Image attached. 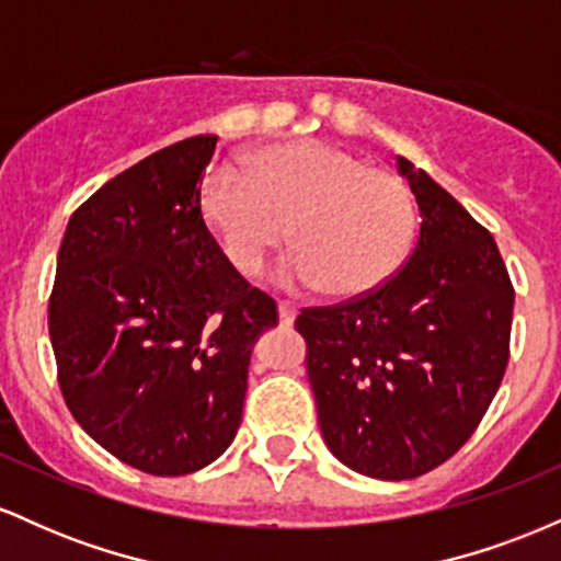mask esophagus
Wrapping results in <instances>:
<instances>
[{
    "mask_svg": "<svg viewBox=\"0 0 561 561\" xmlns=\"http://www.w3.org/2000/svg\"><path fill=\"white\" fill-rule=\"evenodd\" d=\"M276 311H279V324H282V327H293V321H295V308L289 306V302H279V308H276Z\"/></svg>",
    "mask_w": 561,
    "mask_h": 561,
    "instance_id": "34e87169",
    "label": "esophagus"
}]
</instances>
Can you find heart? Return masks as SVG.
Returning a JSON list of instances; mask_svg holds the SVG:
<instances>
[{"label": "heart", "mask_w": 561, "mask_h": 561, "mask_svg": "<svg viewBox=\"0 0 561 561\" xmlns=\"http://www.w3.org/2000/svg\"><path fill=\"white\" fill-rule=\"evenodd\" d=\"M242 169L244 179L218 169L199 186V216L234 272H259L289 234L282 282L347 300L375 293L409 259L416 208L396 173L321 139L261 147Z\"/></svg>", "instance_id": "obj_1"}]
</instances>
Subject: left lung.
<instances>
[{"mask_svg":"<svg viewBox=\"0 0 561 561\" xmlns=\"http://www.w3.org/2000/svg\"><path fill=\"white\" fill-rule=\"evenodd\" d=\"M420 237L364 298L302 308L306 369L330 450L366 478L411 480L472 437L508 364L514 287L491 231L411 160Z\"/></svg>","mask_w":561,"mask_h":561,"instance_id":"1","label":"left lung"}]
</instances>
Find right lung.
Here are the masks:
<instances>
[{"mask_svg": "<svg viewBox=\"0 0 561 561\" xmlns=\"http://www.w3.org/2000/svg\"><path fill=\"white\" fill-rule=\"evenodd\" d=\"M216 141L163 147L79 205L49 295L70 414L115 459L158 478L197 472L229 448L253 343L279 321L199 216Z\"/></svg>", "mask_w": 561, "mask_h": 561, "instance_id": "right-lung-1", "label": "right lung"}]
</instances>
